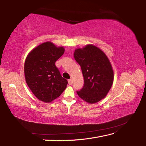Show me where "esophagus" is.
Segmentation results:
<instances>
[{
    "mask_svg": "<svg viewBox=\"0 0 146 146\" xmlns=\"http://www.w3.org/2000/svg\"><path fill=\"white\" fill-rule=\"evenodd\" d=\"M72 83H73L72 80H71V79L68 80V84H69L70 85H72Z\"/></svg>",
    "mask_w": 146,
    "mask_h": 146,
    "instance_id": "esophagus-1",
    "label": "esophagus"
}]
</instances>
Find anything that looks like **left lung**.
Masks as SVG:
<instances>
[{
  "mask_svg": "<svg viewBox=\"0 0 146 146\" xmlns=\"http://www.w3.org/2000/svg\"><path fill=\"white\" fill-rule=\"evenodd\" d=\"M74 57L80 66L84 85L77 94L89 104L101 100L110 90L113 81V71L107 56L94 45L77 49Z\"/></svg>",
  "mask_w": 146,
  "mask_h": 146,
  "instance_id": "8db88e82",
  "label": "left lung"
}]
</instances>
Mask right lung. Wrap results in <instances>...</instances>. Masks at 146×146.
<instances>
[{
    "label": "right lung",
    "instance_id": "add662e5",
    "mask_svg": "<svg viewBox=\"0 0 146 146\" xmlns=\"http://www.w3.org/2000/svg\"><path fill=\"white\" fill-rule=\"evenodd\" d=\"M64 52L51 42L39 45L27 55L24 74L27 85L39 100L50 102L60 97L68 84L55 63Z\"/></svg>",
    "mask_w": 146,
    "mask_h": 146
}]
</instances>
